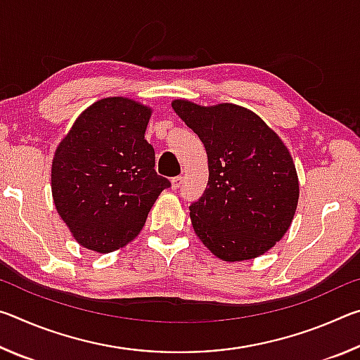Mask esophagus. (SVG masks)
<instances>
[{
    "instance_id": "obj_1",
    "label": "esophagus",
    "mask_w": 360,
    "mask_h": 360,
    "mask_svg": "<svg viewBox=\"0 0 360 360\" xmlns=\"http://www.w3.org/2000/svg\"><path fill=\"white\" fill-rule=\"evenodd\" d=\"M182 184V176H174V178L172 179V188H179Z\"/></svg>"
}]
</instances>
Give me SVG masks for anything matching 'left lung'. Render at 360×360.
I'll return each mask as SVG.
<instances>
[{"label": "left lung", "instance_id": "8db88e82", "mask_svg": "<svg viewBox=\"0 0 360 360\" xmlns=\"http://www.w3.org/2000/svg\"><path fill=\"white\" fill-rule=\"evenodd\" d=\"M208 154L210 179L191 219L203 245L225 262L265 254L284 236L298 203L288 148L257 114L231 103H172Z\"/></svg>", "mask_w": 360, "mask_h": 360}]
</instances>
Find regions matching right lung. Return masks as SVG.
Here are the masks:
<instances>
[{
    "label": "right lung",
    "mask_w": 360,
    "mask_h": 360,
    "mask_svg": "<svg viewBox=\"0 0 360 360\" xmlns=\"http://www.w3.org/2000/svg\"><path fill=\"white\" fill-rule=\"evenodd\" d=\"M150 109L111 96L76 119L52 162V197L79 245L101 254L141 231L152 205L172 186L155 172L144 139Z\"/></svg>",
    "instance_id": "obj_1"
}]
</instances>
